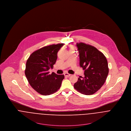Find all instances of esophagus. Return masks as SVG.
<instances>
[{"mask_svg":"<svg viewBox=\"0 0 131 131\" xmlns=\"http://www.w3.org/2000/svg\"><path fill=\"white\" fill-rule=\"evenodd\" d=\"M64 76H65L66 77H69L71 76V74H69V73H65L64 74Z\"/></svg>","mask_w":131,"mask_h":131,"instance_id":"esophagus-1","label":"esophagus"}]
</instances>
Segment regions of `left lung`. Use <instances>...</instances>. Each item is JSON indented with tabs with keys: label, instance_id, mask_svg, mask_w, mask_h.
Instances as JSON below:
<instances>
[{
	"label": "left lung",
	"instance_id": "left-lung-1",
	"mask_svg": "<svg viewBox=\"0 0 131 131\" xmlns=\"http://www.w3.org/2000/svg\"><path fill=\"white\" fill-rule=\"evenodd\" d=\"M77 47L80 66L84 70V77L79 78L74 88L81 94L91 95L96 92L106 80L108 73L107 60L102 52L92 46L80 42L77 43Z\"/></svg>",
	"mask_w": 131,
	"mask_h": 131
}]
</instances>
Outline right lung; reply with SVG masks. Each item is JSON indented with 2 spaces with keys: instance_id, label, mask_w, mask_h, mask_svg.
<instances>
[{
  "instance_id": "obj_1",
  "label": "right lung",
  "mask_w": 131,
  "mask_h": 131,
  "mask_svg": "<svg viewBox=\"0 0 131 131\" xmlns=\"http://www.w3.org/2000/svg\"><path fill=\"white\" fill-rule=\"evenodd\" d=\"M63 43L41 48L31 54L26 63L25 74L31 87L42 95L56 93L64 78L63 74L49 73L57 60V53Z\"/></svg>"
}]
</instances>
